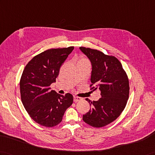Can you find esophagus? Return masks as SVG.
Masks as SVG:
<instances>
[{
	"label": "esophagus",
	"instance_id": "obj_1",
	"mask_svg": "<svg viewBox=\"0 0 155 155\" xmlns=\"http://www.w3.org/2000/svg\"><path fill=\"white\" fill-rule=\"evenodd\" d=\"M82 100V98H81V97L76 96H74V100H74V102H77L78 101H81V100Z\"/></svg>",
	"mask_w": 155,
	"mask_h": 155
}]
</instances>
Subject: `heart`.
I'll return each instance as SVG.
<instances>
[{"mask_svg": "<svg viewBox=\"0 0 155 155\" xmlns=\"http://www.w3.org/2000/svg\"><path fill=\"white\" fill-rule=\"evenodd\" d=\"M78 62H88V61L86 59L84 58V57H81L80 60L78 61Z\"/></svg>", "mask_w": 155, "mask_h": 155, "instance_id": "b5f03b06", "label": "heart"}]
</instances>
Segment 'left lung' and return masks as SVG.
Here are the masks:
<instances>
[{
    "label": "left lung",
    "instance_id": "obj_1",
    "mask_svg": "<svg viewBox=\"0 0 155 155\" xmlns=\"http://www.w3.org/2000/svg\"><path fill=\"white\" fill-rule=\"evenodd\" d=\"M80 49L92 64L91 90L100 91L101 95L98 101L86 99L91 108L82 120L92 127H102L116 120L124 111L129 98V79L116 57L84 47Z\"/></svg>",
    "mask_w": 155,
    "mask_h": 155
}]
</instances>
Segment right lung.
Wrapping results in <instances>:
<instances>
[{"label": "right lung", "mask_w": 155, "mask_h": 155, "mask_svg": "<svg viewBox=\"0 0 155 155\" xmlns=\"http://www.w3.org/2000/svg\"><path fill=\"white\" fill-rule=\"evenodd\" d=\"M73 49L74 47H69L46 50L29 61L21 74V102L32 120L43 126L51 127L61 123L73 102L72 94L61 95L49 87Z\"/></svg>", "instance_id": "obj_1"}]
</instances>
